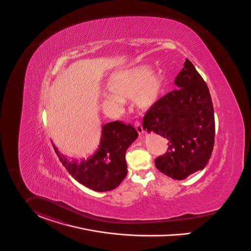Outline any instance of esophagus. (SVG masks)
<instances>
[{
	"label": "esophagus",
	"instance_id": "34e87169",
	"mask_svg": "<svg viewBox=\"0 0 251 251\" xmlns=\"http://www.w3.org/2000/svg\"><path fill=\"white\" fill-rule=\"evenodd\" d=\"M135 128H136V130L138 131L139 134H144V132H145L144 127H143V126L140 123H136L135 124Z\"/></svg>",
	"mask_w": 251,
	"mask_h": 251
}]
</instances>
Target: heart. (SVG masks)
Returning <instances> with one entry per match:
<instances>
[{"label":"heart","instance_id":"1","mask_svg":"<svg viewBox=\"0 0 251 251\" xmlns=\"http://www.w3.org/2000/svg\"><path fill=\"white\" fill-rule=\"evenodd\" d=\"M152 74L153 67L151 66H140L113 74L107 83L112 93L106 95V98L112 102L121 101L118 95L126 99L132 98L137 108L149 110L160 100L166 82L162 74L151 77Z\"/></svg>","mask_w":251,"mask_h":251}]
</instances>
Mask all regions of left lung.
I'll return each instance as SVG.
<instances>
[{
	"mask_svg": "<svg viewBox=\"0 0 251 251\" xmlns=\"http://www.w3.org/2000/svg\"><path fill=\"white\" fill-rule=\"evenodd\" d=\"M174 84L178 89L158 100L144 117L143 126L168 141L155 166L174 180H184L208 164L214 146V109L208 87L186 59Z\"/></svg>",
	"mask_w": 251,
	"mask_h": 251,
	"instance_id": "8db88e82",
	"label": "left lung"
}]
</instances>
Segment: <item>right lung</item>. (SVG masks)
I'll list each match as a JSON object with an SVG mask.
<instances>
[{
  "mask_svg": "<svg viewBox=\"0 0 251 251\" xmlns=\"http://www.w3.org/2000/svg\"><path fill=\"white\" fill-rule=\"evenodd\" d=\"M138 138L131 125L115 121L101 126L100 144L91 155L71 159L53 149L68 173L80 184L98 192L110 191L121 184L127 174L126 152Z\"/></svg>",
  "mask_w": 251,
  "mask_h": 251,
  "instance_id": "add662e5",
  "label": "right lung"
}]
</instances>
